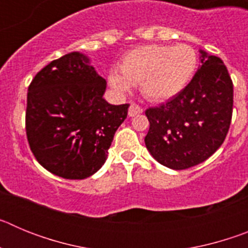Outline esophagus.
Returning <instances> with one entry per match:
<instances>
[{"instance_id": "1", "label": "esophagus", "mask_w": 248, "mask_h": 248, "mask_svg": "<svg viewBox=\"0 0 248 248\" xmlns=\"http://www.w3.org/2000/svg\"><path fill=\"white\" fill-rule=\"evenodd\" d=\"M143 113V108L141 107H139L138 104H133L129 107V110H128V115L129 117H135V115H138V114Z\"/></svg>"}]
</instances>
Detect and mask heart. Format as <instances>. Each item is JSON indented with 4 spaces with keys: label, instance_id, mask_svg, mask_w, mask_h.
Returning a JSON list of instances; mask_svg holds the SVG:
<instances>
[{
    "label": "heart",
    "instance_id": "heart-1",
    "mask_svg": "<svg viewBox=\"0 0 248 248\" xmlns=\"http://www.w3.org/2000/svg\"><path fill=\"white\" fill-rule=\"evenodd\" d=\"M198 68V54L187 45H149L126 53L120 73L109 74V84L118 92L139 85L146 99L164 102L180 93L192 79Z\"/></svg>",
    "mask_w": 248,
    "mask_h": 248
}]
</instances>
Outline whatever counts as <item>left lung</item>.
I'll return each instance as SVG.
<instances>
[{
    "label": "left lung",
    "instance_id": "8db88e82",
    "mask_svg": "<svg viewBox=\"0 0 248 248\" xmlns=\"http://www.w3.org/2000/svg\"><path fill=\"white\" fill-rule=\"evenodd\" d=\"M201 65L175 97L146 109L150 128L145 145L161 165L184 170L202 163L222 145L229 133L233 84L218 57L200 50Z\"/></svg>",
    "mask_w": 248,
    "mask_h": 248
}]
</instances>
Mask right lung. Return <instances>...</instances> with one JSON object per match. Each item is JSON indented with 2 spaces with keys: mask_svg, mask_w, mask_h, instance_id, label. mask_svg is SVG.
<instances>
[{
  "mask_svg": "<svg viewBox=\"0 0 248 248\" xmlns=\"http://www.w3.org/2000/svg\"><path fill=\"white\" fill-rule=\"evenodd\" d=\"M105 88L104 78L79 52L52 61L32 79L26 133L34 157L48 171L80 180L104 165L129 108L109 104Z\"/></svg>",
  "mask_w": 248,
  "mask_h": 248,
  "instance_id": "add662e5",
  "label": "right lung"
}]
</instances>
